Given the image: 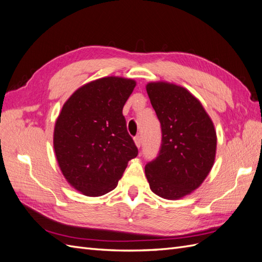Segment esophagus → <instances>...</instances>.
I'll return each mask as SVG.
<instances>
[{"instance_id": "esophagus-1", "label": "esophagus", "mask_w": 262, "mask_h": 262, "mask_svg": "<svg viewBox=\"0 0 262 262\" xmlns=\"http://www.w3.org/2000/svg\"><path fill=\"white\" fill-rule=\"evenodd\" d=\"M135 143H136V145L138 146V148H140V146H141V144H142L141 137H140V136H137V137L135 138Z\"/></svg>"}]
</instances>
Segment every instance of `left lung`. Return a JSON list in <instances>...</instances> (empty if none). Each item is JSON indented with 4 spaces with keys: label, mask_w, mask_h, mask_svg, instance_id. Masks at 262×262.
<instances>
[{
    "label": "left lung",
    "mask_w": 262,
    "mask_h": 262,
    "mask_svg": "<svg viewBox=\"0 0 262 262\" xmlns=\"http://www.w3.org/2000/svg\"><path fill=\"white\" fill-rule=\"evenodd\" d=\"M146 92L161 123L158 157L145 165L153 193L177 200L192 193L211 171L216 133L201 102L186 88L169 82H149Z\"/></svg>",
    "instance_id": "8db88e82"
}]
</instances>
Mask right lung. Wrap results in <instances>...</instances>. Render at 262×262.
<instances>
[{
    "mask_svg": "<svg viewBox=\"0 0 262 262\" xmlns=\"http://www.w3.org/2000/svg\"><path fill=\"white\" fill-rule=\"evenodd\" d=\"M136 84L120 76L101 78L79 88L62 106L53 133L55 157L70 186L84 195L116 189L138 156L122 114Z\"/></svg>",
    "mask_w": 262,
    "mask_h": 262,
    "instance_id": "add662e5",
    "label": "right lung"
}]
</instances>
